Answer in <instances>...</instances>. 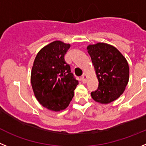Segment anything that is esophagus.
<instances>
[{"label":"esophagus","instance_id":"34e87169","mask_svg":"<svg viewBox=\"0 0 146 146\" xmlns=\"http://www.w3.org/2000/svg\"><path fill=\"white\" fill-rule=\"evenodd\" d=\"M81 81H83V83H86L87 81V76H86V73H84L81 76Z\"/></svg>","mask_w":146,"mask_h":146}]
</instances>
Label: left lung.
I'll use <instances>...</instances> for the list:
<instances>
[{
    "instance_id": "1",
    "label": "left lung",
    "mask_w": 146,
    "mask_h": 146,
    "mask_svg": "<svg viewBox=\"0 0 146 146\" xmlns=\"http://www.w3.org/2000/svg\"><path fill=\"white\" fill-rule=\"evenodd\" d=\"M99 84L91 92L92 99L101 104H108L120 97L125 90L129 77L128 62L113 46L97 43L87 46Z\"/></svg>"
}]
</instances>
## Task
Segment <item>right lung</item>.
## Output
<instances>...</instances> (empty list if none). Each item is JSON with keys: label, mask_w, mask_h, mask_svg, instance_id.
I'll list each match as a JSON object with an SVG mask.
<instances>
[{"label": "right lung", "mask_w": 146, "mask_h": 146, "mask_svg": "<svg viewBox=\"0 0 146 146\" xmlns=\"http://www.w3.org/2000/svg\"><path fill=\"white\" fill-rule=\"evenodd\" d=\"M70 47V44L60 40L45 46L36 55L31 70L35 97L44 108L55 112L69 106L78 84L65 60Z\"/></svg>", "instance_id": "obj_1"}]
</instances>
